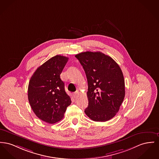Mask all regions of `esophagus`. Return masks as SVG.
Masks as SVG:
<instances>
[{
  "mask_svg": "<svg viewBox=\"0 0 159 159\" xmlns=\"http://www.w3.org/2000/svg\"><path fill=\"white\" fill-rule=\"evenodd\" d=\"M79 94V91H76L75 93H73V96H74V97H75V98H77V97H78Z\"/></svg>",
  "mask_w": 159,
  "mask_h": 159,
  "instance_id": "34e87169",
  "label": "esophagus"
}]
</instances>
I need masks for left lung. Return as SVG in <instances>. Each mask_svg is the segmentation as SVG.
<instances>
[{
  "mask_svg": "<svg viewBox=\"0 0 159 159\" xmlns=\"http://www.w3.org/2000/svg\"><path fill=\"white\" fill-rule=\"evenodd\" d=\"M75 56L88 80L86 115L94 121L110 120L119 111L125 97L121 69L111 57L100 52H82Z\"/></svg>",
  "mask_w": 159,
  "mask_h": 159,
  "instance_id": "1",
  "label": "left lung"
}]
</instances>
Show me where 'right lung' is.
I'll use <instances>...</instances> for the list:
<instances>
[{
  "label": "right lung",
  "mask_w": 159,
  "mask_h": 159,
  "mask_svg": "<svg viewBox=\"0 0 159 159\" xmlns=\"http://www.w3.org/2000/svg\"><path fill=\"white\" fill-rule=\"evenodd\" d=\"M68 60L61 55L52 57L38 68L29 83V102L32 111L49 124L61 121L71 103L60 77Z\"/></svg>",
  "instance_id": "add662e5"
}]
</instances>
